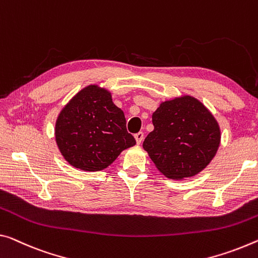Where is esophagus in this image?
Returning a JSON list of instances; mask_svg holds the SVG:
<instances>
[{
    "label": "esophagus",
    "mask_w": 258,
    "mask_h": 258,
    "mask_svg": "<svg viewBox=\"0 0 258 258\" xmlns=\"http://www.w3.org/2000/svg\"><path fill=\"white\" fill-rule=\"evenodd\" d=\"M143 138H144V134H143L142 132L137 133L136 135H135V140H136L137 144H141V143L143 142Z\"/></svg>",
    "instance_id": "34e87169"
}]
</instances>
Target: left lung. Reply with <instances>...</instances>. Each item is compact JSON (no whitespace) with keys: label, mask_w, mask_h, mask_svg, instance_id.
<instances>
[{"label":"left lung","mask_w":258,"mask_h":258,"mask_svg":"<svg viewBox=\"0 0 258 258\" xmlns=\"http://www.w3.org/2000/svg\"><path fill=\"white\" fill-rule=\"evenodd\" d=\"M153 132L143 148L166 177L182 180L202 172L220 145V128L212 113L191 96L162 101L152 115Z\"/></svg>","instance_id":"1"}]
</instances>
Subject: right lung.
<instances>
[{"instance_id":"right-lung-1","label":"right lung","mask_w":258,"mask_h":258,"mask_svg":"<svg viewBox=\"0 0 258 258\" xmlns=\"http://www.w3.org/2000/svg\"><path fill=\"white\" fill-rule=\"evenodd\" d=\"M55 141L63 158L75 168L98 172L136 144L126 132L124 113L112 93L97 84L82 89L63 107L55 123Z\"/></svg>"}]
</instances>
